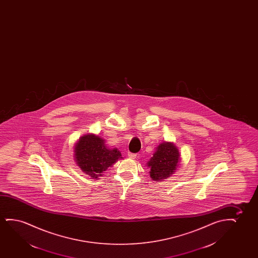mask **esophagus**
I'll list each match as a JSON object with an SVG mask.
<instances>
[{
	"label": "esophagus",
	"instance_id": "obj_1",
	"mask_svg": "<svg viewBox=\"0 0 258 258\" xmlns=\"http://www.w3.org/2000/svg\"><path fill=\"white\" fill-rule=\"evenodd\" d=\"M127 157L128 158H131V159H135L137 158V154H135V153H131V152H128L127 153Z\"/></svg>",
	"mask_w": 258,
	"mask_h": 258
}]
</instances>
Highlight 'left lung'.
I'll use <instances>...</instances> for the list:
<instances>
[{"label": "left lung", "instance_id": "8db88e82", "mask_svg": "<svg viewBox=\"0 0 258 258\" xmlns=\"http://www.w3.org/2000/svg\"><path fill=\"white\" fill-rule=\"evenodd\" d=\"M180 161L179 149L172 142H163L156 148L152 158L147 162L150 177L154 181L167 179L175 173Z\"/></svg>", "mask_w": 258, "mask_h": 258}]
</instances>
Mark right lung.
<instances>
[{
  "mask_svg": "<svg viewBox=\"0 0 258 258\" xmlns=\"http://www.w3.org/2000/svg\"><path fill=\"white\" fill-rule=\"evenodd\" d=\"M74 159L83 173L98 180L106 171L122 159L118 149H110L106 145V140L95 134L84 135L75 144Z\"/></svg>",
  "mask_w": 258,
  "mask_h": 258,
  "instance_id": "1",
  "label": "right lung"
}]
</instances>
